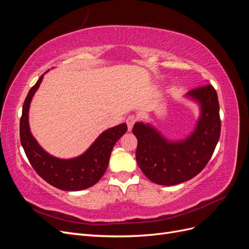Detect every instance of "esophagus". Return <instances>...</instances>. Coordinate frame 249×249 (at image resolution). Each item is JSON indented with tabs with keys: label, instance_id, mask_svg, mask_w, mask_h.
Masks as SVG:
<instances>
[{
	"label": "esophagus",
	"instance_id": "obj_1",
	"mask_svg": "<svg viewBox=\"0 0 249 249\" xmlns=\"http://www.w3.org/2000/svg\"><path fill=\"white\" fill-rule=\"evenodd\" d=\"M138 120V117H137V115H129L126 117V119H125V123H126V124H127V129H129V131H131L132 130V127H133V125L135 124V123H136Z\"/></svg>",
	"mask_w": 249,
	"mask_h": 249
}]
</instances>
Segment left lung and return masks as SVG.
I'll use <instances>...</instances> for the list:
<instances>
[{"label": "left lung", "mask_w": 249, "mask_h": 249, "mask_svg": "<svg viewBox=\"0 0 249 249\" xmlns=\"http://www.w3.org/2000/svg\"><path fill=\"white\" fill-rule=\"evenodd\" d=\"M201 107L196 129L184 141L170 142L152 126L135 124L138 140L136 160L145 177L158 185L172 186L189 180L206 167L220 137L221 120L215 88L201 85L188 92Z\"/></svg>", "instance_id": "obj_1"}]
</instances>
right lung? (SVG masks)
I'll use <instances>...</instances> for the list:
<instances>
[{"label":"right lung","mask_w":249,"mask_h":249,"mask_svg":"<svg viewBox=\"0 0 249 249\" xmlns=\"http://www.w3.org/2000/svg\"><path fill=\"white\" fill-rule=\"evenodd\" d=\"M43 74L30 89L22 105L19 122V137L30 164L40 178L60 190L79 191L99 182L106 171L110 155L116 141L127 131L125 124L105 131L93 144L80 157L71 160L58 159L49 155L39 146L29 129V106L38 89Z\"/></svg>","instance_id":"1"}]
</instances>
